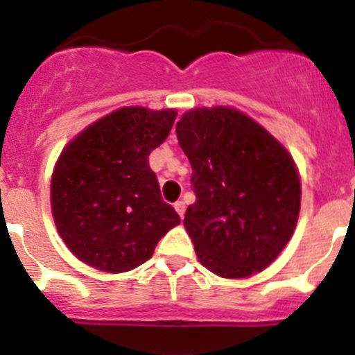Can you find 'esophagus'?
I'll return each mask as SVG.
<instances>
[{
	"label": "esophagus",
	"mask_w": 355,
	"mask_h": 355,
	"mask_svg": "<svg viewBox=\"0 0 355 355\" xmlns=\"http://www.w3.org/2000/svg\"><path fill=\"white\" fill-rule=\"evenodd\" d=\"M175 210H177V214L180 215V217H184V215H185V203H184V201H177V203H175Z\"/></svg>",
	"instance_id": "34e87169"
}]
</instances>
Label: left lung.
I'll use <instances>...</instances> for the list:
<instances>
[{"label": "left lung", "instance_id": "obj_1", "mask_svg": "<svg viewBox=\"0 0 355 355\" xmlns=\"http://www.w3.org/2000/svg\"><path fill=\"white\" fill-rule=\"evenodd\" d=\"M196 203L184 226L211 273L245 278L270 266L294 233L301 184L280 141L230 107L194 108L177 122Z\"/></svg>", "mask_w": 355, "mask_h": 355}]
</instances>
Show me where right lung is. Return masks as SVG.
I'll use <instances>...</instances> for the list:
<instances>
[{
	"mask_svg": "<svg viewBox=\"0 0 355 355\" xmlns=\"http://www.w3.org/2000/svg\"><path fill=\"white\" fill-rule=\"evenodd\" d=\"M175 119L171 108H119L61 152L52 173V215L82 263L107 273L135 270L180 224L148 166V155L166 140Z\"/></svg>",
	"mask_w": 355,
	"mask_h": 355,
	"instance_id": "right-lung-1",
	"label": "right lung"
}]
</instances>
